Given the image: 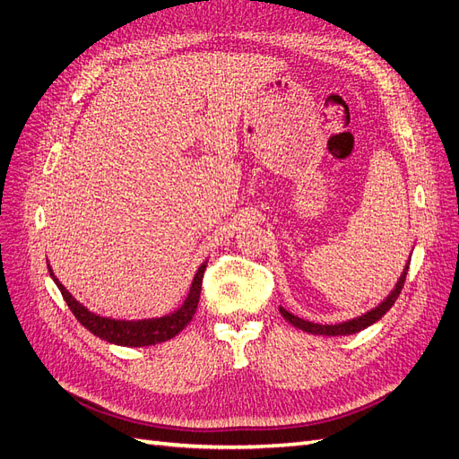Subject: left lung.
Listing matches in <instances>:
<instances>
[{
    "label": "left lung",
    "mask_w": 459,
    "mask_h": 459,
    "mask_svg": "<svg viewBox=\"0 0 459 459\" xmlns=\"http://www.w3.org/2000/svg\"><path fill=\"white\" fill-rule=\"evenodd\" d=\"M408 268H410V264H406V268H404V272H402L400 280L396 281L394 289L391 290V295H388L381 304H377V307L371 308L369 312L358 316L354 319H349V322L335 324V325H322V324H314V322H308V319H302V317H299L295 314H290L283 307H280V312H281V316L287 319L290 325H295V327L307 331V333H312V335H327V337H331V335L333 337H337V335H352V333H358V331H362V329L373 325L375 322H379V319L388 310H391V307L396 302V299L400 297L402 287H404Z\"/></svg>",
    "instance_id": "1"
}]
</instances>
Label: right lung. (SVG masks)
<instances>
[{
	"instance_id": "add662e5",
	"label": "right lung",
	"mask_w": 459,
	"mask_h": 459,
	"mask_svg": "<svg viewBox=\"0 0 459 459\" xmlns=\"http://www.w3.org/2000/svg\"><path fill=\"white\" fill-rule=\"evenodd\" d=\"M49 275L55 281V285L59 287L61 295L65 302L68 304V308L74 314L78 322L84 325L90 333H93L95 337H100L107 342L120 344V346H151L157 342L170 341L176 337L179 331H182L191 319L195 316L199 297H201V283H203V273L206 270V262H203L195 277H193L191 287L187 299L184 300L182 307L174 310L169 316H160V317H147V319H113V317H105L95 312H90L84 304H80L68 290L63 287V283L55 277L51 266Z\"/></svg>"
}]
</instances>
